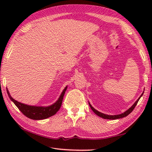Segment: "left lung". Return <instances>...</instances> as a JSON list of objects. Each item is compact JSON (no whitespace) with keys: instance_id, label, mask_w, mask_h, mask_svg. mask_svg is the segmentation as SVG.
<instances>
[{"instance_id":"8db88e82","label":"left lung","mask_w":152,"mask_h":152,"mask_svg":"<svg viewBox=\"0 0 152 152\" xmlns=\"http://www.w3.org/2000/svg\"><path fill=\"white\" fill-rule=\"evenodd\" d=\"M143 94H144V91H143L142 93V95H140V97L137 100V101L134 103V104H133V106H132L131 108H129L127 110H126L125 112L122 113V114H118V115H108V114H103V113L100 112L98 110H95L94 108L93 107V106H91V104H90L89 102V104L90 107H91L92 110L93 111V112H94L96 115H97L98 116H99V117H101L102 118H104V119H120V118H124V117H126V116H127L133 110L134 108H135V106H136V105L137 104L138 101H139V99H140L141 96L143 95Z\"/></svg>"}]
</instances>
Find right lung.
<instances>
[{
	"mask_svg": "<svg viewBox=\"0 0 152 152\" xmlns=\"http://www.w3.org/2000/svg\"><path fill=\"white\" fill-rule=\"evenodd\" d=\"M66 89L67 86L64 88L59 99H57V101L53 103V104L48 106H31L18 102L13 99L10 94L8 90H7V93L9 98L25 116H27V118L30 119H34V120H40V119H44L50 118L51 116L56 114L59 111L61 104H62L63 99Z\"/></svg>",
	"mask_w": 152,
	"mask_h": 152,
	"instance_id": "add662e5",
	"label": "right lung"
}]
</instances>
